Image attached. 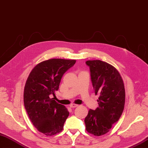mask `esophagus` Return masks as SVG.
Returning a JSON list of instances; mask_svg holds the SVG:
<instances>
[{"label": "esophagus", "mask_w": 148, "mask_h": 148, "mask_svg": "<svg viewBox=\"0 0 148 148\" xmlns=\"http://www.w3.org/2000/svg\"><path fill=\"white\" fill-rule=\"evenodd\" d=\"M70 108H76L78 106L77 104H71L70 106Z\"/></svg>", "instance_id": "34e87169"}]
</instances>
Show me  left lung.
Returning a JSON list of instances; mask_svg holds the SVG:
<instances>
[{
    "instance_id": "left-lung-1",
    "label": "left lung",
    "mask_w": 148,
    "mask_h": 148,
    "mask_svg": "<svg viewBox=\"0 0 148 148\" xmlns=\"http://www.w3.org/2000/svg\"><path fill=\"white\" fill-rule=\"evenodd\" d=\"M95 94H99V107L89 109L84 122L86 131L96 136L107 133L122 115L125 89L122 77L116 68L100 60L86 61Z\"/></svg>"
}]
</instances>
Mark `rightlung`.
<instances>
[{
  "label": "right lung",
  "instance_id": "add662e5",
  "mask_svg": "<svg viewBox=\"0 0 148 148\" xmlns=\"http://www.w3.org/2000/svg\"><path fill=\"white\" fill-rule=\"evenodd\" d=\"M75 62L64 59L44 60L33 68L26 81L24 90L25 110L34 126L47 136L62 131L69 116L67 109L54 100L55 94L63 74Z\"/></svg>",
  "mask_w": 148,
  "mask_h": 148
}]
</instances>
